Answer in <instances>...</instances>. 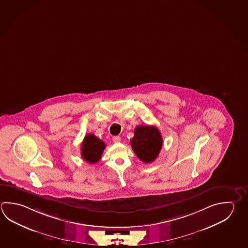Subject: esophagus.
<instances>
[{
  "label": "esophagus",
  "instance_id": "34e87169",
  "mask_svg": "<svg viewBox=\"0 0 248 248\" xmlns=\"http://www.w3.org/2000/svg\"><path fill=\"white\" fill-rule=\"evenodd\" d=\"M112 140L115 143H119V142L121 141V138H120L119 136H114L112 138Z\"/></svg>",
  "mask_w": 248,
  "mask_h": 248
}]
</instances>
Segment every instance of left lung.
Wrapping results in <instances>:
<instances>
[{
  "instance_id": "obj_1",
  "label": "left lung",
  "mask_w": 248,
  "mask_h": 248,
  "mask_svg": "<svg viewBox=\"0 0 248 248\" xmlns=\"http://www.w3.org/2000/svg\"><path fill=\"white\" fill-rule=\"evenodd\" d=\"M131 144L138 158L146 164L153 162L158 157L163 140L158 128L139 125L134 130Z\"/></svg>"
}]
</instances>
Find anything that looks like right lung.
<instances>
[{
  "mask_svg": "<svg viewBox=\"0 0 248 248\" xmlns=\"http://www.w3.org/2000/svg\"><path fill=\"white\" fill-rule=\"evenodd\" d=\"M106 145L93 134H88L81 143V157L89 163L98 162Z\"/></svg>",
  "mask_w": 248,
  "mask_h": 248,
  "instance_id": "right-lung-1",
  "label": "right lung"
}]
</instances>
